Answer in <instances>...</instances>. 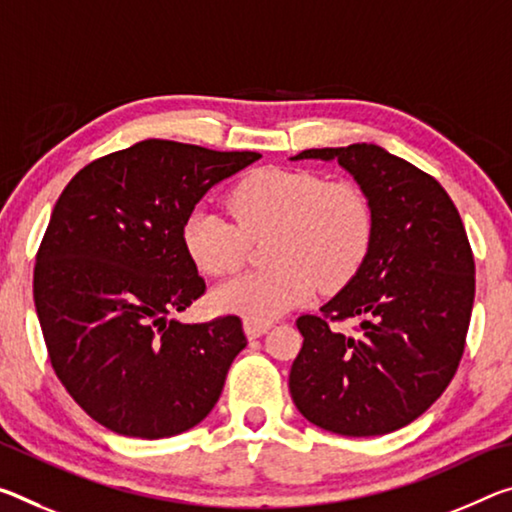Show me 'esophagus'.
Returning a JSON list of instances; mask_svg holds the SVG:
<instances>
[{
  "mask_svg": "<svg viewBox=\"0 0 512 512\" xmlns=\"http://www.w3.org/2000/svg\"><path fill=\"white\" fill-rule=\"evenodd\" d=\"M271 328V323L269 321H255V319H246L243 321V330H246V335L250 337V339H255V337H262L266 330Z\"/></svg>",
  "mask_w": 512,
  "mask_h": 512,
  "instance_id": "1",
  "label": "esophagus"
}]
</instances>
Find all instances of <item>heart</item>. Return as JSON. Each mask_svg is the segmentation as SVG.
<instances>
[{
  "label": "heart",
  "mask_w": 512,
  "mask_h": 512,
  "mask_svg": "<svg viewBox=\"0 0 512 512\" xmlns=\"http://www.w3.org/2000/svg\"><path fill=\"white\" fill-rule=\"evenodd\" d=\"M234 218L198 209L186 218L182 241L207 275H227L246 262L248 241L266 237L271 266L214 291V305L269 321L321 289H342L360 271L373 241V207L358 184L326 180L314 170L259 168L227 193Z\"/></svg>",
  "instance_id": "1"
}]
</instances>
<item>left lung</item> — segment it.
Returning a JSON list of instances; mask_svg holds the SVG:
<instances>
[{
    "instance_id": "left-lung-1",
    "label": "left lung",
    "mask_w": 512,
    "mask_h": 512,
    "mask_svg": "<svg viewBox=\"0 0 512 512\" xmlns=\"http://www.w3.org/2000/svg\"><path fill=\"white\" fill-rule=\"evenodd\" d=\"M337 159L367 193L373 241L353 280L296 326L303 348L289 392L307 421L346 437L408 426L449 387L474 305V255L442 184L371 143L303 150ZM362 320L359 335L334 326Z\"/></svg>"
}]
</instances>
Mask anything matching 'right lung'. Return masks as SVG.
<instances>
[{
  "mask_svg": "<svg viewBox=\"0 0 512 512\" xmlns=\"http://www.w3.org/2000/svg\"><path fill=\"white\" fill-rule=\"evenodd\" d=\"M259 152L148 139L84 166L56 200L34 266L52 369L88 417L143 440L200 424L248 344L241 319H170L205 294L182 230Z\"/></svg>",
  "mask_w": 512,
  "mask_h": 512,
  "instance_id": "add662e5",
  "label": "right lung"
}]
</instances>
